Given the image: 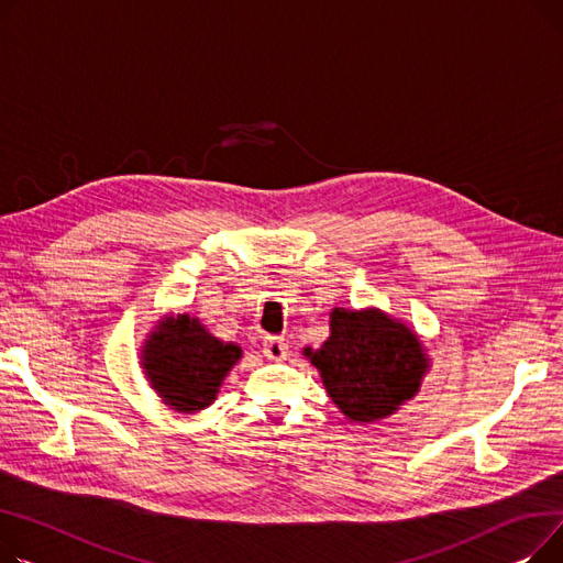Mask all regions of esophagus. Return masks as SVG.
<instances>
[{"label":"esophagus","instance_id":"34e87169","mask_svg":"<svg viewBox=\"0 0 563 563\" xmlns=\"http://www.w3.org/2000/svg\"><path fill=\"white\" fill-rule=\"evenodd\" d=\"M263 354L271 361H284L288 356V343H284V339H266L263 341Z\"/></svg>","mask_w":563,"mask_h":563}]
</instances>
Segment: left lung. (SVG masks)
Masks as SVG:
<instances>
[{
  "mask_svg": "<svg viewBox=\"0 0 563 563\" xmlns=\"http://www.w3.org/2000/svg\"><path fill=\"white\" fill-rule=\"evenodd\" d=\"M332 402L350 422L373 424L413 400L432 368L416 329L377 307L329 311V339L305 347Z\"/></svg>",
  "mask_w": 563,
  "mask_h": 563,
  "instance_id": "left-lung-1",
  "label": "left lung"
}]
</instances>
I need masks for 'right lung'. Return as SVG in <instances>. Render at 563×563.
I'll return each mask as SVG.
<instances>
[{"instance_id":"1","label":"right lung","mask_w":563,"mask_h":563,"mask_svg":"<svg viewBox=\"0 0 563 563\" xmlns=\"http://www.w3.org/2000/svg\"><path fill=\"white\" fill-rule=\"evenodd\" d=\"M241 358V345L220 341L188 313L161 316L141 345V368L152 390L165 407L184 416L211 407Z\"/></svg>"}]
</instances>
